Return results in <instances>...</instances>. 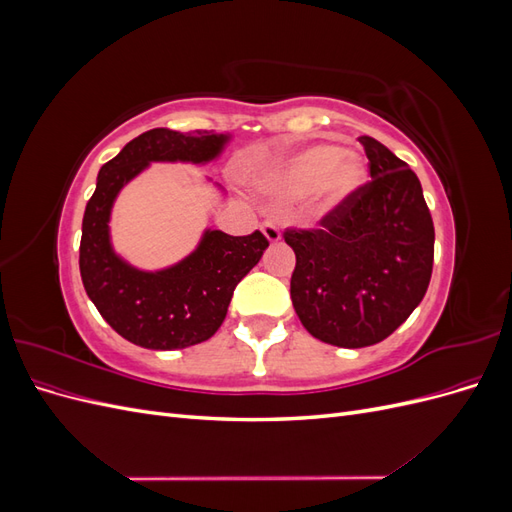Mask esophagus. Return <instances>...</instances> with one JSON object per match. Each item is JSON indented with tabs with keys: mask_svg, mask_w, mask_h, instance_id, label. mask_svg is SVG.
<instances>
[{
	"mask_svg": "<svg viewBox=\"0 0 512 512\" xmlns=\"http://www.w3.org/2000/svg\"><path fill=\"white\" fill-rule=\"evenodd\" d=\"M262 232H265V237H267L269 243H277L282 239L280 226H277V222H273V220H267L265 224H262Z\"/></svg>",
	"mask_w": 512,
	"mask_h": 512,
	"instance_id": "34e87169",
	"label": "esophagus"
}]
</instances>
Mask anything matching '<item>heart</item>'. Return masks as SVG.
I'll list each match as a JSON object with an SVG mask.
<instances>
[{
  "label": "heart",
  "mask_w": 512,
  "mask_h": 512,
  "mask_svg": "<svg viewBox=\"0 0 512 512\" xmlns=\"http://www.w3.org/2000/svg\"><path fill=\"white\" fill-rule=\"evenodd\" d=\"M367 179L359 156L337 145H312L277 164L265 177V188L282 198H305L312 194L318 211L329 213L342 207Z\"/></svg>",
  "instance_id": "heart-1"
}]
</instances>
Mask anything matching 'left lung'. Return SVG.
<instances>
[{
  "mask_svg": "<svg viewBox=\"0 0 512 512\" xmlns=\"http://www.w3.org/2000/svg\"><path fill=\"white\" fill-rule=\"evenodd\" d=\"M371 181L316 230L288 228L297 256L290 299L324 344L365 348L389 337L423 301L433 269V232L421 181L393 151L361 136Z\"/></svg>",
  "mask_w": 512,
  "mask_h": 512,
  "instance_id": "left-lung-1",
  "label": "left lung"
}]
</instances>
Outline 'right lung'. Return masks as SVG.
Returning a JSON list of instances; mask_svg holds the SVG:
<instances>
[{
	"instance_id": "right-lung-1",
	"label": "right lung",
	"mask_w": 512,
	"mask_h": 512,
	"mask_svg": "<svg viewBox=\"0 0 512 512\" xmlns=\"http://www.w3.org/2000/svg\"><path fill=\"white\" fill-rule=\"evenodd\" d=\"M228 141L230 134L153 128L100 168L83 215L81 277L102 318L136 346L177 350L207 342L222 327L237 284L269 247L260 230L230 237L207 228L190 256L160 271L136 269L113 250L108 222L123 185L151 162L207 164Z\"/></svg>"
}]
</instances>
